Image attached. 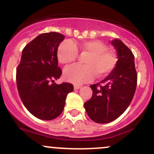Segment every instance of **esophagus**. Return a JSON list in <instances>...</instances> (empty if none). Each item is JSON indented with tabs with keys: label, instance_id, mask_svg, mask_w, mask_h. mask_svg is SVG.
I'll use <instances>...</instances> for the list:
<instances>
[{
	"label": "esophagus",
	"instance_id": "obj_1",
	"mask_svg": "<svg viewBox=\"0 0 154 154\" xmlns=\"http://www.w3.org/2000/svg\"><path fill=\"white\" fill-rule=\"evenodd\" d=\"M81 87H82V85H77V84H75V85H74V89H75V90H79Z\"/></svg>",
	"mask_w": 154,
	"mask_h": 154
}]
</instances>
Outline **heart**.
Segmentation results:
<instances>
[{
    "label": "heart",
    "instance_id": "obj_1",
    "mask_svg": "<svg viewBox=\"0 0 154 154\" xmlns=\"http://www.w3.org/2000/svg\"><path fill=\"white\" fill-rule=\"evenodd\" d=\"M79 51L82 55H87L84 60L86 65L75 64L66 69L64 72L66 80L72 83L88 82L95 75L97 78L106 77L117 65L115 54L107 50V46L99 40L83 41L78 46L70 41H64L58 48V60L61 64L68 65L76 60Z\"/></svg>",
    "mask_w": 154,
    "mask_h": 154
}]
</instances>
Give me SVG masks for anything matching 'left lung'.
<instances>
[{"label":"left lung","mask_w":154,"mask_h":154,"mask_svg":"<svg viewBox=\"0 0 154 154\" xmlns=\"http://www.w3.org/2000/svg\"><path fill=\"white\" fill-rule=\"evenodd\" d=\"M112 45L117 53V63L105 79L92 84V96L84 103L91 120L97 123H107L116 120L130 105L137 88V73L134 56L120 39Z\"/></svg>","instance_id":"1"}]
</instances>
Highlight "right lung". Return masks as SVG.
Here are the masks:
<instances>
[{
  "instance_id": "add662e5",
  "label": "right lung",
  "mask_w": 154,
  "mask_h": 154,
  "mask_svg": "<svg viewBox=\"0 0 154 154\" xmlns=\"http://www.w3.org/2000/svg\"><path fill=\"white\" fill-rule=\"evenodd\" d=\"M64 36L60 33L40 34L25 46L16 70V82L23 105L34 116L43 120L57 118L73 85L54 83L62 72L58 66L57 50Z\"/></svg>"
}]
</instances>
